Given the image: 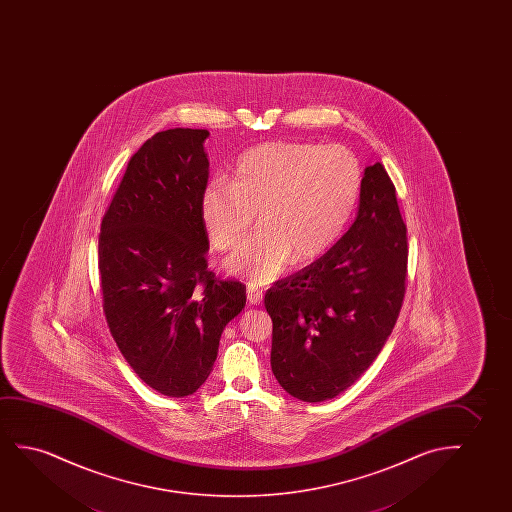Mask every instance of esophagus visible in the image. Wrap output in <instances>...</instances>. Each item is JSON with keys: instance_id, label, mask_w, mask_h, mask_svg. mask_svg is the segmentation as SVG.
Listing matches in <instances>:
<instances>
[{"instance_id": "esophagus-1", "label": "esophagus", "mask_w": 512, "mask_h": 512, "mask_svg": "<svg viewBox=\"0 0 512 512\" xmlns=\"http://www.w3.org/2000/svg\"><path fill=\"white\" fill-rule=\"evenodd\" d=\"M246 297H248L250 304L257 306V304H260L262 299H264V294H262V290H259V288L248 287L246 288Z\"/></svg>"}]
</instances>
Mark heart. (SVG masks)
I'll use <instances>...</instances> for the list:
<instances>
[{
	"label": "heart",
	"instance_id": "obj_1",
	"mask_svg": "<svg viewBox=\"0 0 512 512\" xmlns=\"http://www.w3.org/2000/svg\"><path fill=\"white\" fill-rule=\"evenodd\" d=\"M362 190L357 157L341 145L264 143L239 157L232 183L203 190L201 220L210 245L229 252L225 269L253 285L276 280L295 262L327 252L350 222Z\"/></svg>",
	"mask_w": 512,
	"mask_h": 512
}]
</instances>
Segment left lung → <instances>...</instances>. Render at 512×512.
<instances>
[{
  "label": "left lung",
  "instance_id": "left-lung-1",
  "mask_svg": "<svg viewBox=\"0 0 512 512\" xmlns=\"http://www.w3.org/2000/svg\"><path fill=\"white\" fill-rule=\"evenodd\" d=\"M406 232L383 164L367 166L343 238L266 292L271 367L285 392L304 402L334 399L376 360L406 294Z\"/></svg>",
  "mask_w": 512,
  "mask_h": 512
}]
</instances>
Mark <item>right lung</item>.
I'll list each match as a JSON object with an SVG mask.
<instances>
[{"instance_id": "obj_1", "label": "right lung", "mask_w": 512, "mask_h": 512, "mask_svg": "<svg viewBox=\"0 0 512 512\" xmlns=\"http://www.w3.org/2000/svg\"><path fill=\"white\" fill-rule=\"evenodd\" d=\"M206 129H168L141 145L99 234L103 311L127 364L155 392L187 397L213 371L246 287L208 271L201 196Z\"/></svg>"}]
</instances>
